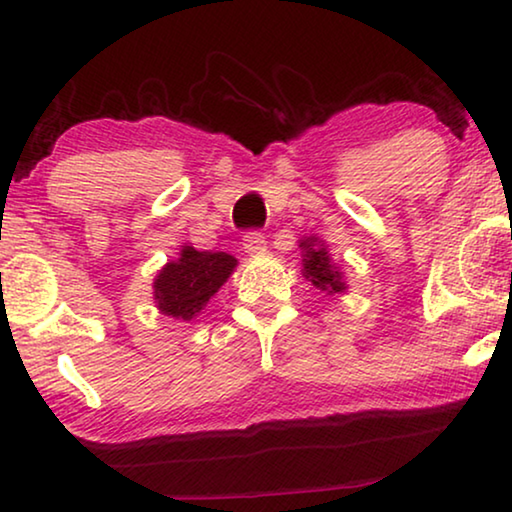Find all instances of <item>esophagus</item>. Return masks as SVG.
<instances>
[{
    "label": "esophagus",
    "instance_id": "obj_1",
    "mask_svg": "<svg viewBox=\"0 0 512 512\" xmlns=\"http://www.w3.org/2000/svg\"><path fill=\"white\" fill-rule=\"evenodd\" d=\"M243 250H246L248 255H259V253H264V250H266V239H264V234H262V232H257V230H250V232H246V237H243Z\"/></svg>",
    "mask_w": 512,
    "mask_h": 512
}]
</instances>
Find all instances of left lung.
Here are the masks:
<instances>
[{
	"mask_svg": "<svg viewBox=\"0 0 512 512\" xmlns=\"http://www.w3.org/2000/svg\"><path fill=\"white\" fill-rule=\"evenodd\" d=\"M300 248L305 250L303 255V275L312 282L316 289L326 291V294H342L346 291L344 275L339 266L330 262L328 250L316 237H307L300 241Z\"/></svg>",
	"mask_w": 512,
	"mask_h": 512,
	"instance_id": "1",
	"label": "left lung"
}]
</instances>
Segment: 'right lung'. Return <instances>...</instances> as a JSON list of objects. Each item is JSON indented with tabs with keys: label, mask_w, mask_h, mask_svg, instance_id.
Masks as SVG:
<instances>
[{
	"label": "right lung",
	"mask_w": 512,
	"mask_h": 512,
	"mask_svg": "<svg viewBox=\"0 0 512 512\" xmlns=\"http://www.w3.org/2000/svg\"><path fill=\"white\" fill-rule=\"evenodd\" d=\"M234 266L237 259L227 253L182 246L180 259L168 262L154 278V303L170 319L191 321L225 285Z\"/></svg>",
	"instance_id": "add662e5"
}]
</instances>
